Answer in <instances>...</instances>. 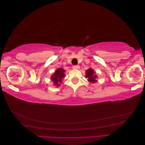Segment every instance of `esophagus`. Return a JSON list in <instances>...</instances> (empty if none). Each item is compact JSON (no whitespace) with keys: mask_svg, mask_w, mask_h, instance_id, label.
<instances>
[{"mask_svg":"<svg viewBox=\"0 0 145 145\" xmlns=\"http://www.w3.org/2000/svg\"><path fill=\"white\" fill-rule=\"evenodd\" d=\"M79 68H80L79 65H74L72 67V68L74 69H79Z\"/></svg>","mask_w":145,"mask_h":145,"instance_id":"esophagus-1","label":"esophagus"}]
</instances>
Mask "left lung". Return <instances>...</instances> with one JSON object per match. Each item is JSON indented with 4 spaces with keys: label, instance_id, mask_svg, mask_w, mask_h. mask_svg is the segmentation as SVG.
Instances as JSON below:
<instances>
[{
    "label": "left lung",
    "instance_id": "8db88e82",
    "mask_svg": "<svg viewBox=\"0 0 145 145\" xmlns=\"http://www.w3.org/2000/svg\"><path fill=\"white\" fill-rule=\"evenodd\" d=\"M86 77L88 78L89 82L92 83H95L96 82L95 78H97V76L95 75V72L93 69H92L91 68H89L86 71Z\"/></svg>",
    "mask_w": 145,
    "mask_h": 145
}]
</instances>
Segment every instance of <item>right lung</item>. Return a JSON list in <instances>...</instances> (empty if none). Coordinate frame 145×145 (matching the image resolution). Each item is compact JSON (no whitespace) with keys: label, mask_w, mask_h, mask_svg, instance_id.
<instances>
[{"label":"right lung","mask_w":145,"mask_h":145,"mask_svg":"<svg viewBox=\"0 0 145 145\" xmlns=\"http://www.w3.org/2000/svg\"><path fill=\"white\" fill-rule=\"evenodd\" d=\"M65 71L62 68H59L55 71V73L53 74V76L51 77V79L53 81L55 85L57 86L59 85V83L62 82V79L65 77Z\"/></svg>","instance_id":"obj_1"}]
</instances>
